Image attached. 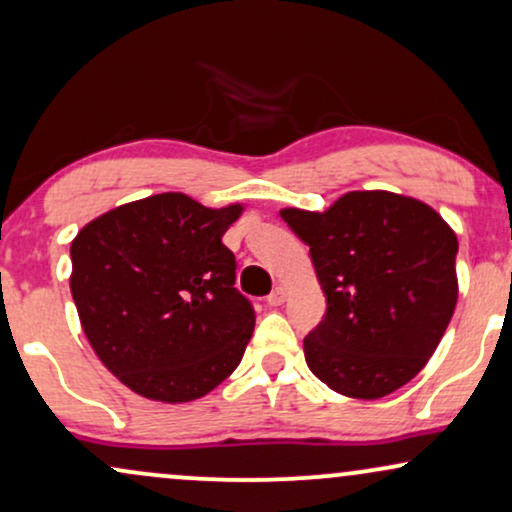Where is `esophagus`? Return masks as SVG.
<instances>
[{
    "label": "esophagus",
    "mask_w": 512,
    "mask_h": 512,
    "mask_svg": "<svg viewBox=\"0 0 512 512\" xmlns=\"http://www.w3.org/2000/svg\"><path fill=\"white\" fill-rule=\"evenodd\" d=\"M283 302H286V288L278 286V288H274V290H271V293L267 295V304H269V307H278V304H283Z\"/></svg>",
    "instance_id": "34e87169"
}]
</instances>
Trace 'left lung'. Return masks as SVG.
Here are the masks:
<instances>
[{
  "mask_svg": "<svg viewBox=\"0 0 512 512\" xmlns=\"http://www.w3.org/2000/svg\"><path fill=\"white\" fill-rule=\"evenodd\" d=\"M309 245L326 314L304 338L321 383L380 399L428 364L454 316L458 241L430 205L390 191H352L326 212L281 210Z\"/></svg>",
  "mask_w": 512,
  "mask_h": 512,
  "instance_id": "obj_1",
  "label": "left lung"
}]
</instances>
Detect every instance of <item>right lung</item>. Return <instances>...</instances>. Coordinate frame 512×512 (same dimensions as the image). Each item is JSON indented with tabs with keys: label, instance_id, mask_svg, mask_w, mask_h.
I'll return each instance as SVG.
<instances>
[{
	"label": "right lung",
	"instance_id": "obj_1",
	"mask_svg": "<svg viewBox=\"0 0 512 512\" xmlns=\"http://www.w3.org/2000/svg\"><path fill=\"white\" fill-rule=\"evenodd\" d=\"M241 210L160 193L96 217L70 245L84 335L141 397L198 399L241 364L255 309L234 286L236 257L222 243Z\"/></svg>",
	"mask_w": 512,
	"mask_h": 512
}]
</instances>
